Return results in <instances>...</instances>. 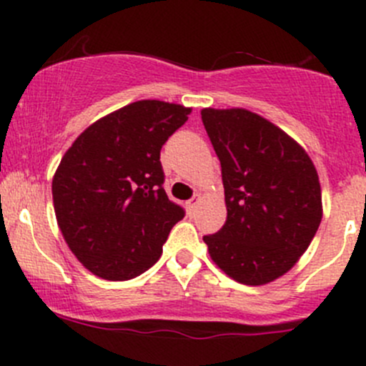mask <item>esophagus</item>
Returning <instances> with one entry per match:
<instances>
[{
	"label": "esophagus",
	"instance_id": "1",
	"mask_svg": "<svg viewBox=\"0 0 366 366\" xmlns=\"http://www.w3.org/2000/svg\"><path fill=\"white\" fill-rule=\"evenodd\" d=\"M198 204H200V200H198V198H191V200L187 202V204H186V207H187V212H189V214H194V212H197Z\"/></svg>",
	"mask_w": 366,
	"mask_h": 366
}]
</instances>
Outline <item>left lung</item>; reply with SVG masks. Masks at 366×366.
Returning a JSON list of instances; mask_svg holds the SVG:
<instances>
[{
  "instance_id": "8db88e82",
  "label": "left lung",
  "mask_w": 366,
  "mask_h": 366,
  "mask_svg": "<svg viewBox=\"0 0 366 366\" xmlns=\"http://www.w3.org/2000/svg\"><path fill=\"white\" fill-rule=\"evenodd\" d=\"M221 162L227 221L205 235L214 264L242 285H265L289 272L322 219L319 175L285 131L242 108L202 109Z\"/></svg>"
}]
</instances>
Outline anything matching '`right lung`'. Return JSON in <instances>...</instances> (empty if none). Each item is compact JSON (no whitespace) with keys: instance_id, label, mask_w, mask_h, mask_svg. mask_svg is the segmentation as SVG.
<instances>
[{"instance_id":"1","label":"right lung","mask_w":366,"mask_h":366,"mask_svg":"<svg viewBox=\"0 0 366 366\" xmlns=\"http://www.w3.org/2000/svg\"><path fill=\"white\" fill-rule=\"evenodd\" d=\"M191 108L136 101L84 129L53 177L58 227L77 260L102 280L125 282L159 260L182 207L169 202L159 161Z\"/></svg>"}]
</instances>
